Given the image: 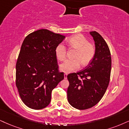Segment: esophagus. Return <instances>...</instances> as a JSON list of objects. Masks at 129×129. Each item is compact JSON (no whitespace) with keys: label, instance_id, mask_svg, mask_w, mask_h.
Masks as SVG:
<instances>
[{"label":"esophagus","instance_id":"obj_1","mask_svg":"<svg viewBox=\"0 0 129 129\" xmlns=\"http://www.w3.org/2000/svg\"><path fill=\"white\" fill-rule=\"evenodd\" d=\"M67 76H68V74H64V79H67Z\"/></svg>","mask_w":129,"mask_h":129}]
</instances>
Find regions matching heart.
I'll use <instances>...</instances> for the list:
<instances>
[{
  "mask_svg": "<svg viewBox=\"0 0 129 129\" xmlns=\"http://www.w3.org/2000/svg\"><path fill=\"white\" fill-rule=\"evenodd\" d=\"M67 44L71 48L76 50L74 60H67L60 65V69L65 73H71L79 69L81 63L82 66L88 65L96 54V47L93 43L88 42L84 35L77 34L70 38ZM57 59L63 61L66 59L67 48L63 44L57 45L55 50Z\"/></svg>",
  "mask_w": 129,
  "mask_h": 129,
  "instance_id": "b5f03b06",
  "label": "heart"
}]
</instances>
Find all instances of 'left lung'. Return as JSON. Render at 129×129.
I'll list each match as a JSON object with an SVG mask.
<instances>
[{
    "mask_svg": "<svg viewBox=\"0 0 129 129\" xmlns=\"http://www.w3.org/2000/svg\"><path fill=\"white\" fill-rule=\"evenodd\" d=\"M90 35L95 42L94 57L85 69L67 76L68 102L79 110L91 108L99 102L110 81L111 55L108 45L96 31Z\"/></svg>",
    "mask_w": 129,
    "mask_h": 129,
    "instance_id": "8db88e82",
    "label": "left lung"
}]
</instances>
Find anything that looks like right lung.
<instances>
[{
    "mask_svg": "<svg viewBox=\"0 0 129 129\" xmlns=\"http://www.w3.org/2000/svg\"><path fill=\"white\" fill-rule=\"evenodd\" d=\"M64 38L41 29L28 35L22 44L16 63L15 84L22 101L30 108L47 107L52 90L64 79L55 50Z\"/></svg>",
    "mask_w": 129,
    "mask_h": 129,
    "instance_id": "obj_1",
    "label": "right lung"
}]
</instances>
